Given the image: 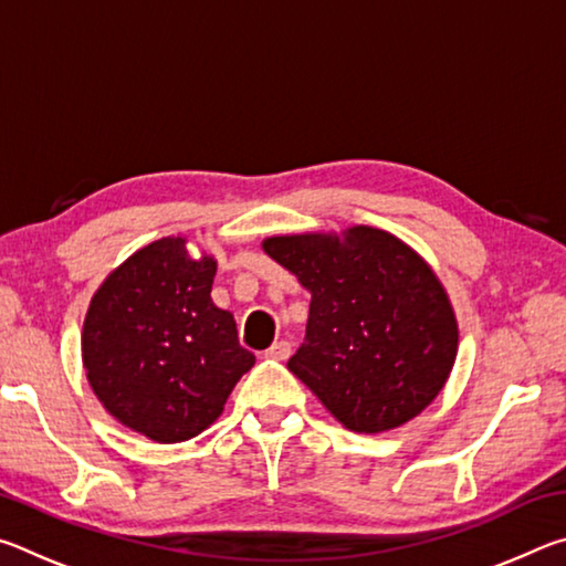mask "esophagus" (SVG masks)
<instances>
[{
    "mask_svg": "<svg viewBox=\"0 0 566 566\" xmlns=\"http://www.w3.org/2000/svg\"><path fill=\"white\" fill-rule=\"evenodd\" d=\"M290 354H292V344L290 342H274L270 349L264 352V357L266 359H276V361H284V359H290Z\"/></svg>",
    "mask_w": 566,
    "mask_h": 566,
    "instance_id": "esophagus-1",
    "label": "esophagus"
}]
</instances>
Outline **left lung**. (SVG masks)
<instances>
[{
    "instance_id": "obj_1",
    "label": "left lung",
    "mask_w": 566,
    "mask_h": 566,
    "mask_svg": "<svg viewBox=\"0 0 566 566\" xmlns=\"http://www.w3.org/2000/svg\"><path fill=\"white\" fill-rule=\"evenodd\" d=\"M264 252L312 292L302 347L286 361L352 432L401 427L442 391L457 317L415 249L375 227L264 239Z\"/></svg>"
}]
</instances>
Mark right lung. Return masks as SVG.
I'll list each match as a JSON object with an SVG mask.
<instances>
[{"label": "right lung", "mask_w": 566, "mask_h": 566, "mask_svg": "<svg viewBox=\"0 0 566 566\" xmlns=\"http://www.w3.org/2000/svg\"><path fill=\"white\" fill-rule=\"evenodd\" d=\"M185 244L157 239L119 264L92 296L82 332L94 395L159 444L205 432L254 364L232 314L212 302L214 256L191 260Z\"/></svg>", "instance_id": "right-lung-1"}]
</instances>
